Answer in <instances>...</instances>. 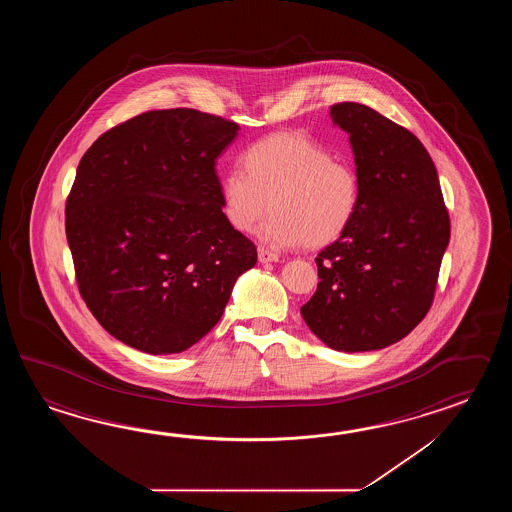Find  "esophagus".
<instances>
[{"label": "esophagus", "instance_id": "1", "mask_svg": "<svg viewBox=\"0 0 512 512\" xmlns=\"http://www.w3.org/2000/svg\"><path fill=\"white\" fill-rule=\"evenodd\" d=\"M258 260H260L261 263H269V261L280 260V256H278V254H274V252L267 251V249H263V247H260V249H258Z\"/></svg>", "mask_w": 512, "mask_h": 512}]
</instances>
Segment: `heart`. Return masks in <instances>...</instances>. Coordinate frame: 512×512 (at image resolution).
Instances as JSON below:
<instances>
[{
    "instance_id": "obj_1",
    "label": "heart",
    "mask_w": 512,
    "mask_h": 512,
    "mask_svg": "<svg viewBox=\"0 0 512 512\" xmlns=\"http://www.w3.org/2000/svg\"><path fill=\"white\" fill-rule=\"evenodd\" d=\"M240 166L221 177L223 216L232 229L252 232L271 208L258 236L272 249H322L342 238L359 212L357 170L302 133L252 142Z\"/></svg>"
}]
</instances>
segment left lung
I'll list each match as a JSON object with an SVG mask.
<instances>
[{
	"label": "left lung",
	"mask_w": 512,
	"mask_h": 512,
	"mask_svg": "<svg viewBox=\"0 0 512 512\" xmlns=\"http://www.w3.org/2000/svg\"><path fill=\"white\" fill-rule=\"evenodd\" d=\"M348 131L360 205L316 256V293L300 313L329 348L373 351L406 337L434 302L450 219L434 161L412 131L357 102L331 106Z\"/></svg>",
	"instance_id": "8db88e82"
}]
</instances>
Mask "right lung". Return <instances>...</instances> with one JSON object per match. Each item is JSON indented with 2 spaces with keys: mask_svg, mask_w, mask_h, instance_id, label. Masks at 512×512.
I'll use <instances>...</instances> for the list:
<instances>
[{
  "mask_svg": "<svg viewBox=\"0 0 512 512\" xmlns=\"http://www.w3.org/2000/svg\"><path fill=\"white\" fill-rule=\"evenodd\" d=\"M238 130L197 109H153L102 133L80 159L66 203L78 291L131 348L194 346L256 265L254 243L221 210L216 159Z\"/></svg>",
  "mask_w": 512,
  "mask_h": 512,
  "instance_id": "right-lung-1",
  "label": "right lung"
}]
</instances>
